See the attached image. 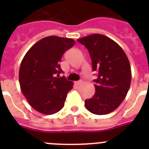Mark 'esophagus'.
I'll return each instance as SVG.
<instances>
[{
	"label": "esophagus",
	"mask_w": 149,
	"mask_h": 149,
	"mask_svg": "<svg viewBox=\"0 0 149 149\" xmlns=\"http://www.w3.org/2000/svg\"><path fill=\"white\" fill-rule=\"evenodd\" d=\"M82 83H83L82 81H75V82H74V84H75L76 85H77V86H79V85H81Z\"/></svg>",
	"instance_id": "esophagus-1"
}]
</instances>
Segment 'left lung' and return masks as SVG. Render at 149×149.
<instances>
[{
  "mask_svg": "<svg viewBox=\"0 0 149 149\" xmlns=\"http://www.w3.org/2000/svg\"><path fill=\"white\" fill-rule=\"evenodd\" d=\"M90 55L93 70L98 73L95 93L85 101L92 113L104 115L114 111L125 98L130 88L131 70L125 51L106 36L95 33L77 39Z\"/></svg>",
  "mask_w": 149,
  "mask_h": 149,
  "instance_id": "1",
  "label": "left lung"
}]
</instances>
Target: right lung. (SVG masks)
Here are the masks:
<instances>
[{"instance_id": "obj_1", "label": "right lung", "mask_w": 149, "mask_h": 149, "mask_svg": "<svg viewBox=\"0 0 149 149\" xmlns=\"http://www.w3.org/2000/svg\"><path fill=\"white\" fill-rule=\"evenodd\" d=\"M72 39L51 36L38 41L24 56L19 68L21 90L36 111L54 114L64 106L73 82L65 77L60 62L63 54L73 47Z\"/></svg>"}]
</instances>
